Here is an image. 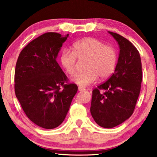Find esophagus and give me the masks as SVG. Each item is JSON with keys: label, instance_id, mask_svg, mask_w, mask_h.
I'll return each mask as SVG.
<instances>
[{"label": "esophagus", "instance_id": "34e87169", "mask_svg": "<svg viewBox=\"0 0 157 157\" xmlns=\"http://www.w3.org/2000/svg\"><path fill=\"white\" fill-rule=\"evenodd\" d=\"M85 90V89H84V87H81V86H79L78 87V91H84Z\"/></svg>", "mask_w": 157, "mask_h": 157}]
</instances>
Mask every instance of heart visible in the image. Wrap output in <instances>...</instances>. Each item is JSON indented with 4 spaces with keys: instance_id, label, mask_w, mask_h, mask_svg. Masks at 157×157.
<instances>
[{
    "instance_id": "1",
    "label": "heart",
    "mask_w": 157,
    "mask_h": 157,
    "mask_svg": "<svg viewBox=\"0 0 157 157\" xmlns=\"http://www.w3.org/2000/svg\"><path fill=\"white\" fill-rule=\"evenodd\" d=\"M77 59L84 61L82 73L77 75L73 82L79 86H88L99 78H108L116 66L117 55L113 47L94 38H84L73 44V52L65 48L61 52L60 61L66 73L73 75L76 71Z\"/></svg>"
}]
</instances>
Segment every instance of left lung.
<instances>
[{"label": "left lung", "mask_w": 157, "mask_h": 157, "mask_svg": "<svg viewBox=\"0 0 157 157\" xmlns=\"http://www.w3.org/2000/svg\"><path fill=\"white\" fill-rule=\"evenodd\" d=\"M108 33L119 44L118 61L113 75L92 91L90 112L98 125L111 128L132 115L143 74L140 56L135 46L120 35Z\"/></svg>", "instance_id": "obj_1"}]
</instances>
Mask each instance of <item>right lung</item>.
Returning <instances> with one entry per match:
<instances>
[{"mask_svg":"<svg viewBox=\"0 0 157 157\" xmlns=\"http://www.w3.org/2000/svg\"><path fill=\"white\" fill-rule=\"evenodd\" d=\"M63 36L45 33L27 44L19 54L14 72V91L25 114L40 127L52 129L63 122L78 91L56 61ZM62 88H61V86Z\"/></svg>","mask_w":157,"mask_h":157,"instance_id":"right-lung-1","label":"right lung"}]
</instances>
